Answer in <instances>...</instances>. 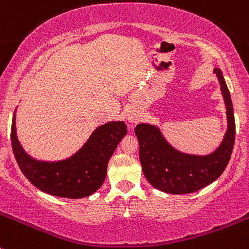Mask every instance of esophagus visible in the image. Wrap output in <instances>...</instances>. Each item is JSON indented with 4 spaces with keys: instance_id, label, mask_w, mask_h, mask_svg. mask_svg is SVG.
<instances>
[{
    "instance_id": "esophagus-1",
    "label": "esophagus",
    "mask_w": 249,
    "mask_h": 249,
    "mask_svg": "<svg viewBox=\"0 0 249 249\" xmlns=\"http://www.w3.org/2000/svg\"><path fill=\"white\" fill-rule=\"evenodd\" d=\"M129 119H130V120H135V119H136V117H135L134 114H130V115H129Z\"/></svg>"
}]
</instances>
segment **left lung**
Masks as SVG:
<instances>
[{
    "instance_id": "8db88e82",
    "label": "left lung",
    "mask_w": 249,
    "mask_h": 249,
    "mask_svg": "<svg viewBox=\"0 0 249 249\" xmlns=\"http://www.w3.org/2000/svg\"><path fill=\"white\" fill-rule=\"evenodd\" d=\"M221 85L228 114L223 143L209 156H190L174 149L157 127L139 124L135 134L140 144V163L152 186L168 194H191L203 189L223 174L232 154L236 124L232 101L220 69L214 71Z\"/></svg>"
}]
</instances>
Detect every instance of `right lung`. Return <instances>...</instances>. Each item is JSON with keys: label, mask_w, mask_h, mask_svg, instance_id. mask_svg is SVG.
<instances>
[{"label": "right lung", "mask_w": 249, "mask_h": 249, "mask_svg": "<svg viewBox=\"0 0 249 249\" xmlns=\"http://www.w3.org/2000/svg\"><path fill=\"white\" fill-rule=\"evenodd\" d=\"M127 132L124 122H109L95 130L83 148L66 160L42 163L21 148L12 120V148L19 168L41 191L63 198H84L101 187L113 152Z\"/></svg>", "instance_id": "1"}]
</instances>
